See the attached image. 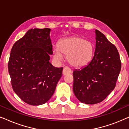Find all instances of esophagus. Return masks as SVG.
Instances as JSON below:
<instances>
[{"instance_id": "34e87169", "label": "esophagus", "mask_w": 129, "mask_h": 129, "mask_svg": "<svg viewBox=\"0 0 129 129\" xmlns=\"http://www.w3.org/2000/svg\"><path fill=\"white\" fill-rule=\"evenodd\" d=\"M71 73H72V70H70V69L68 68V67H64V68H63V72H62L63 75H69V74H70Z\"/></svg>"}]
</instances>
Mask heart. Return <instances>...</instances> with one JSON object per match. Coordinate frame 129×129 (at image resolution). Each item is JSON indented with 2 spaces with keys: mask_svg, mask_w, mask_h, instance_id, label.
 Masks as SVG:
<instances>
[{
  "mask_svg": "<svg viewBox=\"0 0 129 129\" xmlns=\"http://www.w3.org/2000/svg\"><path fill=\"white\" fill-rule=\"evenodd\" d=\"M94 53V46L92 42L79 36L62 39L53 51L54 59L61 61L63 54H65L69 64L75 68H82L89 64Z\"/></svg>",
  "mask_w": 129,
  "mask_h": 129,
  "instance_id": "1",
  "label": "heart"
}]
</instances>
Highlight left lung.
Returning a JSON list of instances; mask_svg holds the SVG:
<instances>
[{"label": "left lung", "instance_id": "obj_1", "mask_svg": "<svg viewBox=\"0 0 129 129\" xmlns=\"http://www.w3.org/2000/svg\"><path fill=\"white\" fill-rule=\"evenodd\" d=\"M96 36L93 59L86 66L73 72L75 95L88 105L100 103L113 90L121 66L115 46L98 30Z\"/></svg>", "mask_w": 129, "mask_h": 129}]
</instances>
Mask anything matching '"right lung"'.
Wrapping results in <instances>:
<instances>
[{
	"mask_svg": "<svg viewBox=\"0 0 129 129\" xmlns=\"http://www.w3.org/2000/svg\"><path fill=\"white\" fill-rule=\"evenodd\" d=\"M50 29H31L12 47L8 70L14 91L25 103H46L55 91L63 68L49 62L53 54Z\"/></svg>",
	"mask_w": 129,
	"mask_h": 129,
	"instance_id": "1",
	"label": "right lung"
}]
</instances>
